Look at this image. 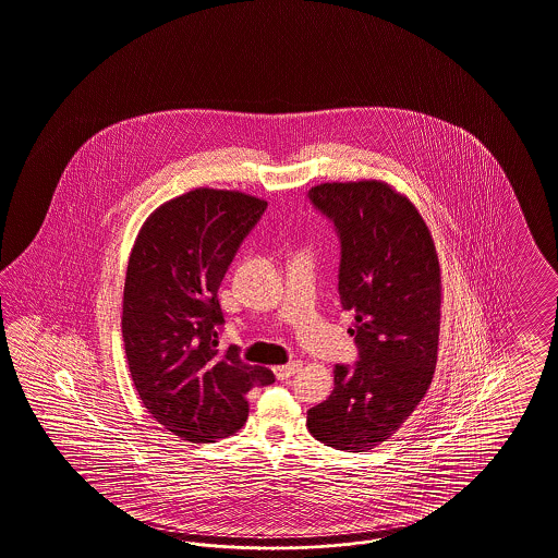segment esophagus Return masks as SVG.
Instances as JSON below:
<instances>
[{"instance_id":"obj_1","label":"esophagus","mask_w":558,"mask_h":558,"mask_svg":"<svg viewBox=\"0 0 558 558\" xmlns=\"http://www.w3.org/2000/svg\"><path fill=\"white\" fill-rule=\"evenodd\" d=\"M299 367H301V363H299V361H292V363H287V365L274 367V374H276V378L278 379H289L294 372H299Z\"/></svg>"}]
</instances>
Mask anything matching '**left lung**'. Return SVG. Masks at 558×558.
Masks as SVG:
<instances>
[{
    "mask_svg": "<svg viewBox=\"0 0 558 558\" xmlns=\"http://www.w3.org/2000/svg\"><path fill=\"white\" fill-rule=\"evenodd\" d=\"M310 201L340 239L338 292L355 313L359 361L336 365L335 390L307 411V427L326 446L365 452L404 424L434 378L440 264L424 218L386 182H324Z\"/></svg>",
    "mask_w": 558,
    "mask_h": 558,
    "instance_id": "left-lung-1",
    "label": "left lung"
}]
</instances>
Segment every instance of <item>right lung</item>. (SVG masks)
Wrapping results in <instances>:
<instances>
[{
	"instance_id": "right-lung-1",
	"label": "right lung",
	"mask_w": 558,
	"mask_h": 558,
	"mask_svg": "<svg viewBox=\"0 0 558 558\" xmlns=\"http://www.w3.org/2000/svg\"><path fill=\"white\" fill-rule=\"evenodd\" d=\"M266 207L239 191L195 189L159 205L136 234L122 301L126 361L145 409L186 442L241 429L246 392L274 381L236 344L218 347V289Z\"/></svg>"
}]
</instances>
